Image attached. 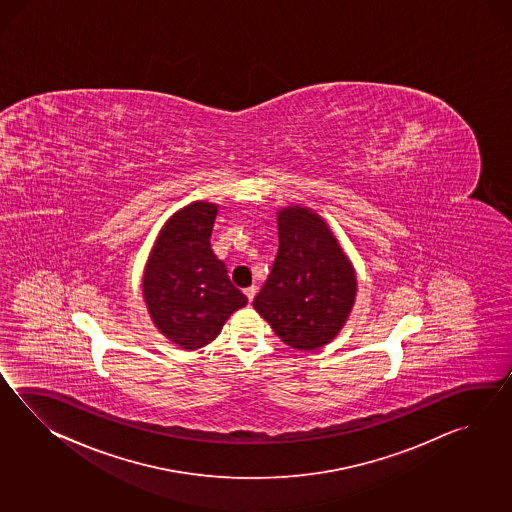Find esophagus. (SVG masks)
Here are the masks:
<instances>
[{"label": "esophagus", "instance_id": "1", "mask_svg": "<svg viewBox=\"0 0 512 512\" xmlns=\"http://www.w3.org/2000/svg\"><path fill=\"white\" fill-rule=\"evenodd\" d=\"M244 294H246V297H248V301H253V297H255V294H257V288L255 286H248L246 290H244Z\"/></svg>", "mask_w": 512, "mask_h": 512}]
</instances>
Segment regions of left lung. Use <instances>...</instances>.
I'll use <instances>...</instances> for the list:
<instances>
[{
    "label": "left lung",
    "mask_w": 512,
    "mask_h": 512,
    "mask_svg": "<svg viewBox=\"0 0 512 512\" xmlns=\"http://www.w3.org/2000/svg\"><path fill=\"white\" fill-rule=\"evenodd\" d=\"M279 250L253 307L299 351L334 340L356 301L353 262L323 216L305 205L277 211Z\"/></svg>",
    "instance_id": "obj_1"
}]
</instances>
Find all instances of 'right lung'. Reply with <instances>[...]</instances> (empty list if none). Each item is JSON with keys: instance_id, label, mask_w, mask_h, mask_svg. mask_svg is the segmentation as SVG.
Returning <instances> with one entry per match:
<instances>
[{"instance_id": "right-lung-1", "label": "right lung", "mask_w": 512, "mask_h": 512, "mask_svg": "<svg viewBox=\"0 0 512 512\" xmlns=\"http://www.w3.org/2000/svg\"><path fill=\"white\" fill-rule=\"evenodd\" d=\"M218 205L196 200L159 229L143 272V299L156 329L185 351L215 340L248 297L211 250Z\"/></svg>"}]
</instances>
